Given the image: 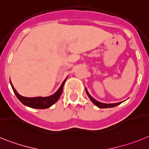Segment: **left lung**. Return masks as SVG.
<instances>
[{"mask_svg":"<svg viewBox=\"0 0 149 149\" xmlns=\"http://www.w3.org/2000/svg\"><path fill=\"white\" fill-rule=\"evenodd\" d=\"M86 90V94H88V96L89 97V98H90V100H91V101L94 103V104H95V105L97 106V107H98L99 108H101V109H104V108H111V107H116V106L119 105L120 103H121V102H120V103H100V102L97 101V100H96L94 99V98H93L91 96L90 94H89V93L88 92L87 89H85Z\"/></svg>","mask_w":149,"mask_h":149,"instance_id":"obj_1","label":"left lung"}]
</instances>
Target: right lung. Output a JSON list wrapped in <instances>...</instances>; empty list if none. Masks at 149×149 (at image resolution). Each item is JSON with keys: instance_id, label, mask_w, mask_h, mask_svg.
<instances>
[{"instance_id": "add662e5", "label": "right lung", "mask_w": 149, "mask_h": 149, "mask_svg": "<svg viewBox=\"0 0 149 149\" xmlns=\"http://www.w3.org/2000/svg\"><path fill=\"white\" fill-rule=\"evenodd\" d=\"M66 79L63 82V83L61 85V87L59 88L58 90L57 91L55 94L52 95V96L46 97H23L20 95L15 91L11 82H10V84H11V86H12V88L13 90L14 93H15V96L17 97L18 99L24 105L34 109H47L58 100L59 97H60L62 94V91H63V87H64Z\"/></svg>"}]
</instances>
